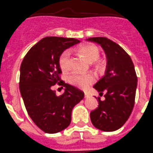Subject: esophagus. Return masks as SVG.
<instances>
[{
	"label": "esophagus",
	"mask_w": 153,
	"mask_h": 153,
	"mask_svg": "<svg viewBox=\"0 0 153 153\" xmlns=\"http://www.w3.org/2000/svg\"><path fill=\"white\" fill-rule=\"evenodd\" d=\"M88 97V94H87V93H84V97H85V98H87V97Z\"/></svg>",
	"instance_id": "34e87169"
}]
</instances>
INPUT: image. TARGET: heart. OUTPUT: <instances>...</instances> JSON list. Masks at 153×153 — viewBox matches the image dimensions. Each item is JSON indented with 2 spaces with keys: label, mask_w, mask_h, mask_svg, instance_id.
Instances as JSON below:
<instances>
[{
  "label": "heart",
  "mask_w": 153,
  "mask_h": 153,
  "mask_svg": "<svg viewBox=\"0 0 153 153\" xmlns=\"http://www.w3.org/2000/svg\"><path fill=\"white\" fill-rule=\"evenodd\" d=\"M79 51L88 62H94L97 61L99 59L101 55L99 48L91 43L83 45L79 48ZM70 59H71V52L69 50H65L59 56V65L63 71H66L69 69ZM68 80L71 85L80 89L85 90L95 81V76L91 74H81V73L74 72L68 76Z\"/></svg>",
  "instance_id": "heart-1"
}]
</instances>
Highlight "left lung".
Masks as SVG:
<instances>
[{"label": "left lung", "instance_id": "1", "mask_svg": "<svg viewBox=\"0 0 153 153\" xmlns=\"http://www.w3.org/2000/svg\"><path fill=\"white\" fill-rule=\"evenodd\" d=\"M87 40L101 45L107 59L105 75L94 88L105 99L98 100V107L90 113L91 123L104 131H114L126 123L134 105L137 77L128 54L107 37H90Z\"/></svg>", "mask_w": 153, "mask_h": 153}]
</instances>
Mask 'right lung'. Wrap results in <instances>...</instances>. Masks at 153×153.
Here are the masks:
<instances>
[{
  "instance_id": "add662e5",
  "label": "right lung",
  "mask_w": 153,
  "mask_h": 153,
  "mask_svg": "<svg viewBox=\"0 0 153 153\" xmlns=\"http://www.w3.org/2000/svg\"><path fill=\"white\" fill-rule=\"evenodd\" d=\"M79 43L74 38L44 37L30 48L22 62L19 89L26 110L46 133H58L68 128L73 108L84 97L83 91L65 83L59 76V56ZM56 83L65 88L60 96L51 88Z\"/></svg>"
}]
</instances>
